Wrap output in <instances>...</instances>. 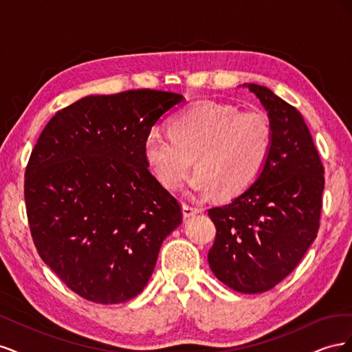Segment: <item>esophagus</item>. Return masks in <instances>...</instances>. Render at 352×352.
Segmentation results:
<instances>
[{"label": "esophagus", "mask_w": 352, "mask_h": 352, "mask_svg": "<svg viewBox=\"0 0 352 352\" xmlns=\"http://www.w3.org/2000/svg\"><path fill=\"white\" fill-rule=\"evenodd\" d=\"M182 210H184V217H185V219L194 217L195 214H198V212H199V210H198L197 207L188 206V204H184V206H182Z\"/></svg>", "instance_id": "34e87169"}]
</instances>
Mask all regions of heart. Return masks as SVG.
Instances as JSON below:
<instances>
[{"label": "heart", "mask_w": 352, "mask_h": 352, "mask_svg": "<svg viewBox=\"0 0 352 352\" xmlns=\"http://www.w3.org/2000/svg\"><path fill=\"white\" fill-rule=\"evenodd\" d=\"M273 146V127L263 111H241L236 105L198 101L177 113L170 133L153 129L144 140V158L167 189L189 182L194 194L236 197L261 175Z\"/></svg>", "instance_id": "heart-1"}]
</instances>
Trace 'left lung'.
Wrapping results in <instances>:
<instances>
[{
	"mask_svg": "<svg viewBox=\"0 0 352 352\" xmlns=\"http://www.w3.org/2000/svg\"><path fill=\"white\" fill-rule=\"evenodd\" d=\"M243 87L267 111L273 146L247 190L208 210L217 230L208 264L233 291L260 294L282 282L316 239L324 168L301 113L261 85Z\"/></svg>",
	"mask_w": 352,
	"mask_h": 352,
	"instance_id": "8db88e82",
	"label": "left lung"
}]
</instances>
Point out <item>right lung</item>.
<instances>
[{
	"label": "right lung",
	"mask_w": 352,
	"mask_h": 352,
	"mask_svg": "<svg viewBox=\"0 0 352 352\" xmlns=\"http://www.w3.org/2000/svg\"><path fill=\"white\" fill-rule=\"evenodd\" d=\"M179 94L89 95L56 113L32 150L25 201L41 258L73 292L119 304L142 292L177 199L148 170L144 140Z\"/></svg>",
	"instance_id": "obj_1"
}]
</instances>
